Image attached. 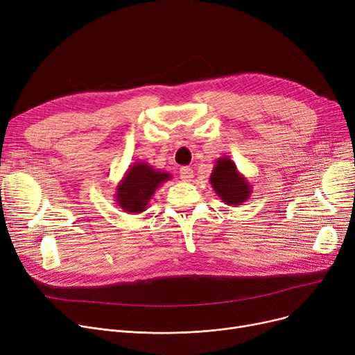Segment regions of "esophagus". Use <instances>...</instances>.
Instances as JSON below:
<instances>
[{
  "mask_svg": "<svg viewBox=\"0 0 355 355\" xmlns=\"http://www.w3.org/2000/svg\"><path fill=\"white\" fill-rule=\"evenodd\" d=\"M180 177L182 181H191L194 177V173L190 166H181L180 168Z\"/></svg>",
  "mask_w": 355,
  "mask_h": 355,
  "instance_id": "1",
  "label": "esophagus"
}]
</instances>
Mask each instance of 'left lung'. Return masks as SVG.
<instances>
[{"label": "left lung", "mask_w": 355, "mask_h": 355, "mask_svg": "<svg viewBox=\"0 0 355 355\" xmlns=\"http://www.w3.org/2000/svg\"><path fill=\"white\" fill-rule=\"evenodd\" d=\"M209 181L220 200L229 206H240L250 198V182L237 170L234 161L226 155L214 162Z\"/></svg>", "instance_id": "obj_1"}]
</instances>
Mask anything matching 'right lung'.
Wrapping results in <instances>:
<instances>
[{"label":"right lung","mask_w":355,"mask_h":355,"mask_svg":"<svg viewBox=\"0 0 355 355\" xmlns=\"http://www.w3.org/2000/svg\"><path fill=\"white\" fill-rule=\"evenodd\" d=\"M171 178L170 173L155 170L148 162H135L128 168L116 185L115 201L125 213L139 214L145 211L157 189Z\"/></svg>","instance_id":"obj_1"}]
</instances>
